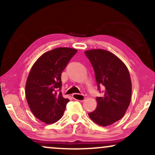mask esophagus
<instances>
[{"label":"esophagus","instance_id":"1","mask_svg":"<svg viewBox=\"0 0 155 155\" xmlns=\"http://www.w3.org/2000/svg\"><path fill=\"white\" fill-rule=\"evenodd\" d=\"M73 98L75 100L78 101H83L85 99V97L83 94H73Z\"/></svg>","mask_w":155,"mask_h":155}]
</instances>
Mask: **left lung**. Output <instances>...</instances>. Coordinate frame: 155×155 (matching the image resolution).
<instances>
[{
	"instance_id": "1",
	"label": "left lung",
	"mask_w": 155,
	"mask_h": 155,
	"mask_svg": "<svg viewBox=\"0 0 155 155\" xmlns=\"http://www.w3.org/2000/svg\"><path fill=\"white\" fill-rule=\"evenodd\" d=\"M92 63L99 89L104 87L103 97H97V107L88 115L95 124L108 126L120 120L130 104L132 83L128 68L111 52L90 49L84 52Z\"/></svg>"
}]
</instances>
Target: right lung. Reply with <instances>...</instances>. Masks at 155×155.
Here are the masks:
<instances>
[{
  "label": "right lung",
  "instance_id": "obj_1",
  "mask_svg": "<svg viewBox=\"0 0 155 155\" xmlns=\"http://www.w3.org/2000/svg\"><path fill=\"white\" fill-rule=\"evenodd\" d=\"M75 48L59 47L42 54L34 63L27 77L25 96L29 109L36 118L51 124L62 117L68 99L61 92V73L72 57Z\"/></svg>",
  "mask_w": 155,
  "mask_h": 155
}]
</instances>
